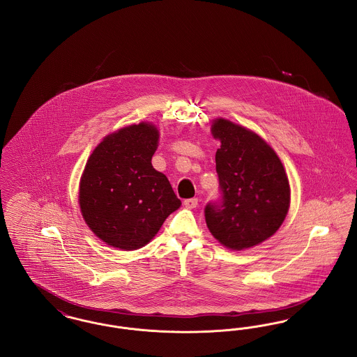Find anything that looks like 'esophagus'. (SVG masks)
I'll return each mask as SVG.
<instances>
[{
    "mask_svg": "<svg viewBox=\"0 0 357 357\" xmlns=\"http://www.w3.org/2000/svg\"><path fill=\"white\" fill-rule=\"evenodd\" d=\"M183 204H185V207H186V208H195V207L198 206V199H197V198L186 199V201L183 202Z\"/></svg>",
    "mask_w": 357,
    "mask_h": 357,
    "instance_id": "34e87169",
    "label": "esophagus"
}]
</instances>
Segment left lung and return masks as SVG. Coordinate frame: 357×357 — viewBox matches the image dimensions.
Masks as SVG:
<instances>
[{
    "label": "left lung",
    "instance_id": "1",
    "mask_svg": "<svg viewBox=\"0 0 357 357\" xmlns=\"http://www.w3.org/2000/svg\"><path fill=\"white\" fill-rule=\"evenodd\" d=\"M211 135L221 142L215 165L223 202L206 206V225L226 249H250L274 236L287 218V171L271 144L243 126L215 118Z\"/></svg>",
    "mask_w": 357,
    "mask_h": 357
}]
</instances>
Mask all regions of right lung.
<instances>
[{"instance_id": "add662e5", "label": "right lung", "mask_w": 357, "mask_h": 357, "mask_svg": "<svg viewBox=\"0 0 357 357\" xmlns=\"http://www.w3.org/2000/svg\"><path fill=\"white\" fill-rule=\"evenodd\" d=\"M159 130L151 121L130 124L102 137L79 183V207L91 231L111 248L146 246L181 207L167 176L155 170Z\"/></svg>"}]
</instances>
